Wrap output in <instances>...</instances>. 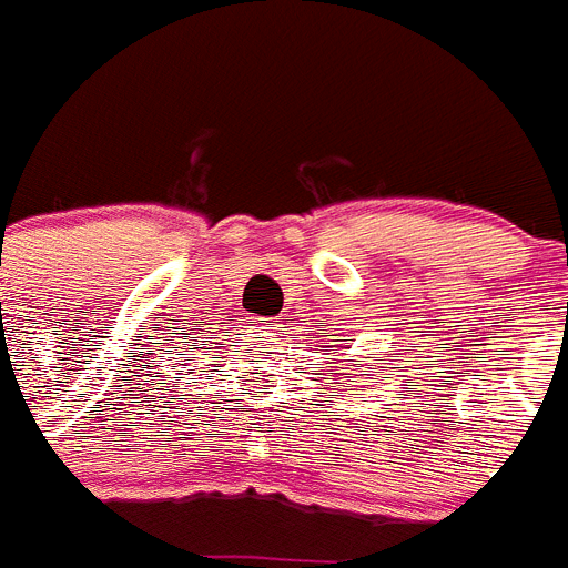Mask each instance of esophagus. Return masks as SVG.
<instances>
[{"label":"esophagus","instance_id":"obj_1","mask_svg":"<svg viewBox=\"0 0 568 568\" xmlns=\"http://www.w3.org/2000/svg\"><path fill=\"white\" fill-rule=\"evenodd\" d=\"M261 325H264V331H278V325H275V322H270V318H261Z\"/></svg>","mask_w":568,"mask_h":568}]
</instances>
